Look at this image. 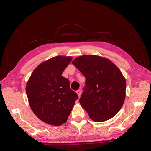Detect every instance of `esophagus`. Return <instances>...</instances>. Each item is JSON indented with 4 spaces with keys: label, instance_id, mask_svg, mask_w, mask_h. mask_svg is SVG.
Listing matches in <instances>:
<instances>
[{
    "label": "esophagus",
    "instance_id": "esophagus-1",
    "mask_svg": "<svg viewBox=\"0 0 151 151\" xmlns=\"http://www.w3.org/2000/svg\"><path fill=\"white\" fill-rule=\"evenodd\" d=\"M76 93H77V95H78L79 98H80L81 96V91L80 89H79V90H77V91H76Z\"/></svg>",
    "mask_w": 151,
    "mask_h": 151
}]
</instances>
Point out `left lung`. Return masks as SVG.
<instances>
[{"instance_id":"left-lung-1","label":"left lung","mask_w":151,"mask_h":151,"mask_svg":"<svg viewBox=\"0 0 151 151\" xmlns=\"http://www.w3.org/2000/svg\"><path fill=\"white\" fill-rule=\"evenodd\" d=\"M72 63L86 77L79 103L94 122L109 120L120 111L125 99L126 81L116 65L106 58L83 55Z\"/></svg>"}]
</instances>
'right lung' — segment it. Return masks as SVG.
<instances>
[{
	"instance_id": "add662e5",
	"label": "right lung",
	"mask_w": 151,
	"mask_h": 151,
	"mask_svg": "<svg viewBox=\"0 0 151 151\" xmlns=\"http://www.w3.org/2000/svg\"><path fill=\"white\" fill-rule=\"evenodd\" d=\"M71 57L57 56L42 62L32 73L26 92L32 111L49 125H61L70 115L77 95L62 74Z\"/></svg>"
}]
</instances>
